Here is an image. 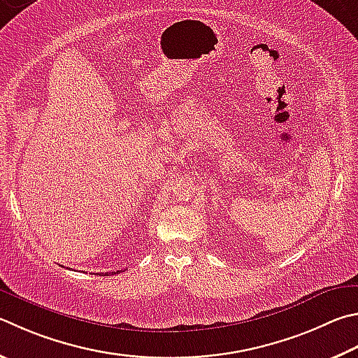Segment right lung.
I'll list each match as a JSON object with an SVG mask.
<instances>
[{"instance_id":"obj_1","label":"right lung","mask_w":358,"mask_h":358,"mask_svg":"<svg viewBox=\"0 0 358 358\" xmlns=\"http://www.w3.org/2000/svg\"><path fill=\"white\" fill-rule=\"evenodd\" d=\"M117 272H120V271H117ZM122 272H123V271H122Z\"/></svg>"}]
</instances>
